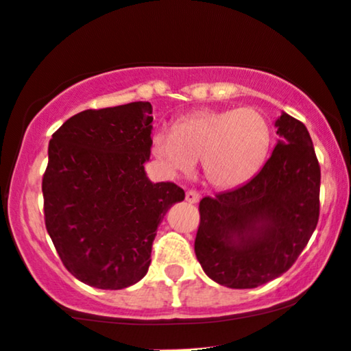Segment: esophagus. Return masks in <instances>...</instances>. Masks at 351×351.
I'll list each match as a JSON object with an SVG mask.
<instances>
[{"label":"esophagus","mask_w":351,"mask_h":351,"mask_svg":"<svg viewBox=\"0 0 351 351\" xmlns=\"http://www.w3.org/2000/svg\"><path fill=\"white\" fill-rule=\"evenodd\" d=\"M184 198H186V202H188V203H191V205H195V203H198L199 195H198V191H195V190H188L186 193H184Z\"/></svg>","instance_id":"1"}]
</instances>
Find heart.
Wrapping results in <instances>:
<instances>
[{"instance_id":"1","label":"heart","mask_w":351,"mask_h":351,"mask_svg":"<svg viewBox=\"0 0 351 351\" xmlns=\"http://www.w3.org/2000/svg\"><path fill=\"white\" fill-rule=\"evenodd\" d=\"M271 128L255 108L203 110L160 130L152 152L168 175L199 167L211 186L228 190L252 180L267 160Z\"/></svg>"}]
</instances>
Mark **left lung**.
Here are the masks:
<instances>
[{"label": "left lung", "instance_id": "obj_1", "mask_svg": "<svg viewBox=\"0 0 351 351\" xmlns=\"http://www.w3.org/2000/svg\"><path fill=\"white\" fill-rule=\"evenodd\" d=\"M278 143L248 183L199 202L195 253L228 288H256L290 269L317 228L319 165L302 121L282 113Z\"/></svg>", "mask_w": 351, "mask_h": 351}]
</instances>
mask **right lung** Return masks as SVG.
Instances as JSON below:
<instances>
[{
  "instance_id": "add662e5",
  "label": "right lung",
  "mask_w": 351,
  "mask_h": 351,
  "mask_svg": "<svg viewBox=\"0 0 351 351\" xmlns=\"http://www.w3.org/2000/svg\"><path fill=\"white\" fill-rule=\"evenodd\" d=\"M152 111L148 101L84 110L49 140L41 184L46 230L68 271L90 287L140 282L158 225L184 199L178 184L146 176Z\"/></svg>"
}]
</instances>
